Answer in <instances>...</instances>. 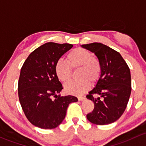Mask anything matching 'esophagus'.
<instances>
[{"label":"esophagus","instance_id":"obj_1","mask_svg":"<svg viewBox=\"0 0 146 146\" xmlns=\"http://www.w3.org/2000/svg\"><path fill=\"white\" fill-rule=\"evenodd\" d=\"M86 98L84 97V96H79V97H78V100H79V101H83Z\"/></svg>","mask_w":146,"mask_h":146}]
</instances>
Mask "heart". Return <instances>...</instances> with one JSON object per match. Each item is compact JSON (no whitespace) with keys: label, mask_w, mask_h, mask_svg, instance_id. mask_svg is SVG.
<instances>
[{"label":"heart","mask_w":146,"mask_h":146,"mask_svg":"<svg viewBox=\"0 0 146 146\" xmlns=\"http://www.w3.org/2000/svg\"><path fill=\"white\" fill-rule=\"evenodd\" d=\"M67 60H59L55 66L57 77L63 83H67L72 76V69L81 68L79 78L82 80L71 82L64 86V90L69 94L82 96L91 86V81L95 83L98 80L101 73V65L98 60L93 57L89 50L82 48H76L70 51L67 55Z\"/></svg>","instance_id":"obj_1"}]
</instances>
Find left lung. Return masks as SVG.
I'll return each instance as SVG.
<instances>
[{"mask_svg": "<svg viewBox=\"0 0 146 146\" xmlns=\"http://www.w3.org/2000/svg\"><path fill=\"white\" fill-rule=\"evenodd\" d=\"M82 47L94 52L101 65L100 77L86 96L94 103V110L86 117L97 125L115 122L124 113L130 97V70L119 52L103 43H89ZM94 94L100 95L103 98L96 99L92 96Z\"/></svg>", "mask_w": 146, "mask_h": 146, "instance_id": "obj_1", "label": "left lung"}]
</instances>
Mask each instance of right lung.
<instances>
[{
  "label": "right lung",
  "mask_w": 146,
  "mask_h": 146,
  "mask_svg": "<svg viewBox=\"0 0 146 146\" xmlns=\"http://www.w3.org/2000/svg\"><path fill=\"white\" fill-rule=\"evenodd\" d=\"M72 47L69 43L48 42L33 51L22 65L18 82L19 103L25 116L36 127L56 128L65 117L69 105L78 101L75 96L57 95L63 88L55 74V64Z\"/></svg>",
  "instance_id": "obj_1"
}]
</instances>
